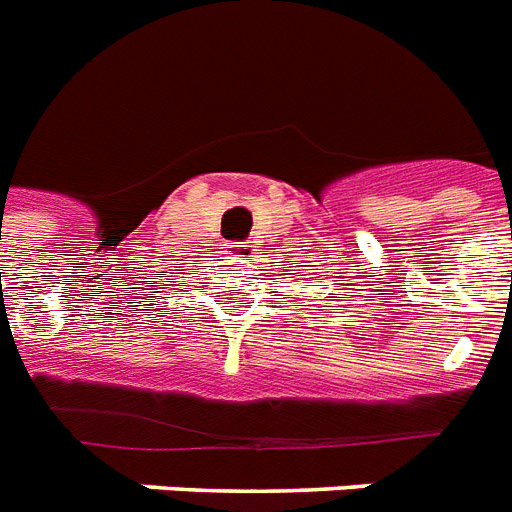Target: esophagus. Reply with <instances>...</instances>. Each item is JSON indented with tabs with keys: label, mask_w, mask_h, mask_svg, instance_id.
Returning a JSON list of instances; mask_svg holds the SVG:
<instances>
[{
	"label": "esophagus",
	"mask_w": 512,
	"mask_h": 512,
	"mask_svg": "<svg viewBox=\"0 0 512 512\" xmlns=\"http://www.w3.org/2000/svg\"><path fill=\"white\" fill-rule=\"evenodd\" d=\"M230 253L235 256V259H248L253 251H251V245H248V243H232Z\"/></svg>",
	"instance_id": "esophagus-1"
}]
</instances>
